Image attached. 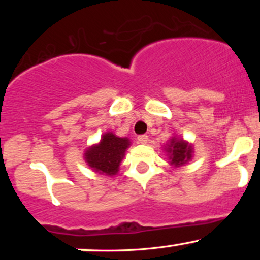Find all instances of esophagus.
Segmentation results:
<instances>
[{"instance_id": "obj_1", "label": "esophagus", "mask_w": 260, "mask_h": 260, "mask_svg": "<svg viewBox=\"0 0 260 260\" xmlns=\"http://www.w3.org/2000/svg\"><path fill=\"white\" fill-rule=\"evenodd\" d=\"M148 140H149V138H148L147 134H143V136L138 137V142L140 143V144H147Z\"/></svg>"}]
</instances>
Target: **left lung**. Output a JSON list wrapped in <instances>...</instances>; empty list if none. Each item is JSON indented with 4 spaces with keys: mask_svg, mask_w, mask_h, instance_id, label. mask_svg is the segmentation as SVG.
<instances>
[{
    "mask_svg": "<svg viewBox=\"0 0 260 260\" xmlns=\"http://www.w3.org/2000/svg\"><path fill=\"white\" fill-rule=\"evenodd\" d=\"M164 151L168 155L170 165L174 168H180L192 160L194 148H193L192 143L187 142L175 134L174 137L170 138L169 143L164 145Z\"/></svg>",
    "mask_w": 260,
    "mask_h": 260,
    "instance_id": "1",
    "label": "left lung"
}]
</instances>
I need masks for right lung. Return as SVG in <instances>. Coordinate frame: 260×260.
Returning <instances> with one entry per match:
<instances>
[{
    "mask_svg": "<svg viewBox=\"0 0 260 260\" xmlns=\"http://www.w3.org/2000/svg\"><path fill=\"white\" fill-rule=\"evenodd\" d=\"M129 147L131 140L127 137L122 138L113 132H106L101 136L99 143L85 149L84 160L98 174L115 176L118 174L121 161Z\"/></svg>",
    "mask_w": 260,
    "mask_h": 260,
    "instance_id": "1",
    "label": "right lung"
}]
</instances>
